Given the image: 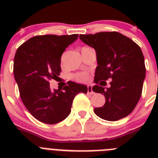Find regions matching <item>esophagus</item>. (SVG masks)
Returning a JSON list of instances; mask_svg holds the SVG:
<instances>
[{"label":"esophagus","instance_id":"obj_1","mask_svg":"<svg viewBox=\"0 0 158 158\" xmlns=\"http://www.w3.org/2000/svg\"><path fill=\"white\" fill-rule=\"evenodd\" d=\"M88 93L91 95L94 94V92L93 91V88L91 85H88Z\"/></svg>","mask_w":158,"mask_h":158}]
</instances>
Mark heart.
Segmentation results:
<instances>
[{
    "label": "heart",
    "mask_w": 158,
    "mask_h": 158,
    "mask_svg": "<svg viewBox=\"0 0 158 158\" xmlns=\"http://www.w3.org/2000/svg\"><path fill=\"white\" fill-rule=\"evenodd\" d=\"M77 80L79 81H86L88 80V75L86 73H81L77 77Z\"/></svg>",
    "instance_id": "obj_1"
}]
</instances>
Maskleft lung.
I'll return each mask as SVG.
<instances>
[{"label": "left lung", "instance_id": "left-lung-1", "mask_svg": "<svg viewBox=\"0 0 158 158\" xmlns=\"http://www.w3.org/2000/svg\"><path fill=\"white\" fill-rule=\"evenodd\" d=\"M79 38L96 53V85L93 90L104 94L105 104L96 107L95 114L107 121L127 117L140 99L146 77L142 50L133 40L117 31L80 35ZM107 79L113 80L110 88L105 89Z\"/></svg>", "mask_w": 158, "mask_h": 158}]
</instances>
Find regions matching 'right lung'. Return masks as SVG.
Instances as JSON below:
<instances>
[{"label":"right lung","mask_w":158,"mask_h":158,"mask_svg":"<svg viewBox=\"0 0 158 158\" xmlns=\"http://www.w3.org/2000/svg\"><path fill=\"white\" fill-rule=\"evenodd\" d=\"M77 37V34L34 36L23 43L15 54L14 77L20 98L32 116L43 123L64 120L70 113L75 96L88 92L87 86L73 81L62 90H52L49 82L58 77L62 53Z\"/></svg>","instance_id":"1"}]
</instances>
